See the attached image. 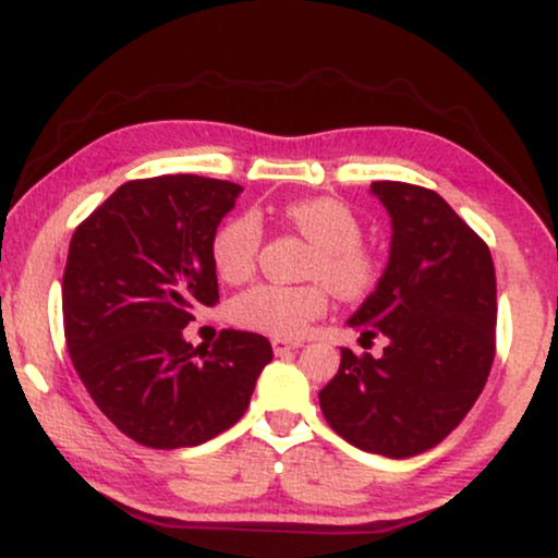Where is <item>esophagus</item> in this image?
Returning a JSON list of instances; mask_svg holds the SVG:
<instances>
[{
    "label": "esophagus",
    "mask_w": 558,
    "mask_h": 558,
    "mask_svg": "<svg viewBox=\"0 0 558 558\" xmlns=\"http://www.w3.org/2000/svg\"><path fill=\"white\" fill-rule=\"evenodd\" d=\"M299 343H291V341H283V338H272V351L275 354H288V351H296Z\"/></svg>",
    "instance_id": "obj_1"
}]
</instances>
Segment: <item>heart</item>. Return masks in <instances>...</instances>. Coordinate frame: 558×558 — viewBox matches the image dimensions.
Wrapping results in <instances>:
<instances>
[{"label":"heart","mask_w":558,"mask_h":558,"mask_svg":"<svg viewBox=\"0 0 558 558\" xmlns=\"http://www.w3.org/2000/svg\"><path fill=\"white\" fill-rule=\"evenodd\" d=\"M280 220L315 243L306 262L304 286L259 283L230 306L243 330L272 338H299L328 312L330 288L343 299H360L377 283V259L362 243V222L343 202L330 196L296 198L280 207ZM262 228L254 215L228 220L213 239L215 270L228 283H243L257 267Z\"/></svg>","instance_id":"obj_1"}]
</instances>
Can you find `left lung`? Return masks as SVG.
<instances>
[{
    "instance_id": "obj_1",
    "label": "left lung",
    "mask_w": 558,
    "mask_h": 558,
    "mask_svg": "<svg viewBox=\"0 0 558 558\" xmlns=\"http://www.w3.org/2000/svg\"><path fill=\"white\" fill-rule=\"evenodd\" d=\"M373 194L393 226L390 257L349 325L388 345L380 356L341 349L319 409L351 446L407 459L438 446L483 393L496 356V270L488 243L435 191L375 181Z\"/></svg>"
}]
</instances>
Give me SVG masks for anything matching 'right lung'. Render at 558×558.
I'll return each mask as SVG.
<instances>
[{"label": "right lung", "mask_w": 558, "mask_h": 558, "mask_svg": "<svg viewBox=\"0 0 558 558\" xmlns=\"http://www.w3.org/2000/svg\"><path fill=\"white\" fill-rule=\"evenodd\" d=\"M239 183L159 175L120 185L75 228L62 275L70 360L107 420L146 448L198 446L246 412L272 360L259 332L194 349L183 328L215 306L213 239Z\"/></svg>", "instance_id": "right-lung-1"}]
</instances>
